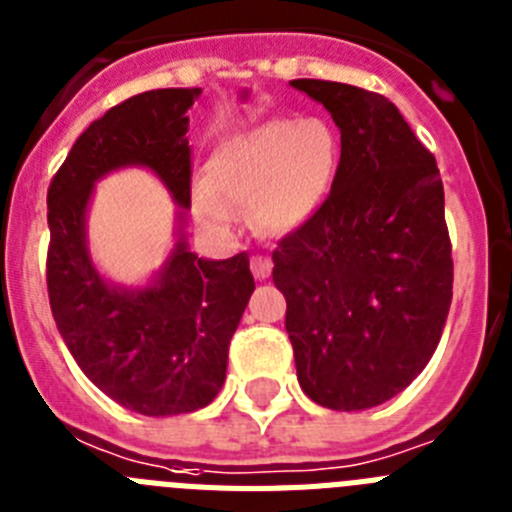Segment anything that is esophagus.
<instances>
[{"mask_svg": "<svg viewBox=\"0 0 512 512\" xmlns=\"http://www.w3.org/2000/svg\"><path fill=\"white\" fill-rule=\"evenodd\" d=\"M250 268H252V273H255L257 281H265V278L270 275V270H273V262H270V257L255 255L250 260Z\"/></svg>", "mask_w": 512, "mask_h": 512, "instance_id": "1", "label": "esophagus"}]
</instances>
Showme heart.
<instances>
[{
	"label": "heart",
	"instance_id": "obj_1",
	"mask_svg": "<svg viewBox=\"0 0 512 512\" xmlns=\"http://www.w3.org/2000/svg\"><path fill=\"white\" fill-rule=\"evenodd\" d=\"M335 162V133L319 118L260 123L216 149L193 195L195 216L229 229L231 211L250 208L260 229L288 231L322 203Z\"/></svg>",
	"mask_w": 512,
	"mask_h": 512
}]
</instances>
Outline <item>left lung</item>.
<instances>
[{
  "mask_svg": "<svg viewBox=\"0 0 512 512\" xmlns=\"http://www.w3.org/2000/svg\"><path fill=\"white\" fill-rule=\"evenodd\" d=\"M340 128L330 195L278 242L273 283L306 397L340 412L384 404L428 366L453 288L435 157L394 102L293 79Z\"/></svg>",
  "mask_w": 512,
  "mask_h": 512,
  "instance_id": "1",
  "label": "left lung"
}]
</instances>
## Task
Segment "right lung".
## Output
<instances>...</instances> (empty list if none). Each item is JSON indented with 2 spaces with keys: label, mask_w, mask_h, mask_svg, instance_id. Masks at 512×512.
I'll use <instances>...</instances> for the list:
<instances>
[{
  "label": "right lung",
  "mask_w": 512,
  "mask_h": 512,
  "mask_svg": "<svg viewBox=\"0 0 512 512\" xmlns=\"http://www.w3.org/2000/svg\"><path fill=\"white\" fill-rule=\"evenodd\" d=\"M198 97V87L128 97L90 123L48 188L56 327L97 389L149 417L201 410L224 386L231 335L255 291L250 255L203 260L180 237L149 286H113L92 265L84 219L95 182L121 167H149L190 208L185 133Z\"/></svg>",
  "instance_id": "add662e5"
}]
</instances>
